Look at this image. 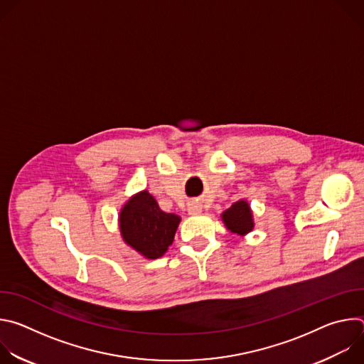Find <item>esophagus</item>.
<instances>
[{
	"label": "esophagus",
	"instance_id": "esophagus-1",
	"mask_svg": "<svg viewBox=\"0 0 364 364\" xmlns=\"http://www.w3.org/2000/svg\"><path fill=\"white\" fill-rule=\"evenodd\" d=\"M200 212H201V205L198 203H194V201L188 203V213L190 215H198Z\"/></svg>",
	"mask_w": 364,
	"mask_h": 364
}]
</instances>
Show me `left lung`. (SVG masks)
<instances>
[{
	"label": "left lung",
	"mask_w": 364,
	"mask_h": 364,
	"mask_svg": "<svg viewBox=\"0 0 364 364\" xmlns=\"http://www.w3.org/2000/svg\"><path fill=\"white\" fill-rule=\"evenodd\" d=\"M222 219L226 225V228L236 235H246L253 229V220H252V212L249 209V204L245 200H239L235 204H232L230 209H228Z\"/></svg>",
	"instance_id": "1"
}]
</instances>
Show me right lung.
I'll return each instance as SVG.
<instances>
[{
  "instance_id": "right-lung-1",
  "label": "right lung",
  "mask_w": 364,
  "mask_h": 364,
  "mask_svg": "<svg viewBox=\"0 0 364 364\" xmlns=\"http://www.w3.org/2000/svg\"><path fill=\"white\" fill-rule=\"evenodd\" d=\"M178 223L180 218L163 212L148 191L134 196L119 216L124 240L148 259H157L166 253L174 240Z\"/></svg>"
}]
</instances>
